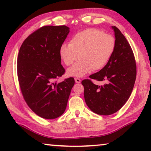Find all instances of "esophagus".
I'll use <instances>...</instances> for the list:
<instances>
[{"mask_svg": "<svg viewBox=\"0 0 151 151\" xmlns=\"http://www.w3.org/2000/svg\"><path fill=\"white\" fill-rule=\"evenodd\" d=\"M75 82H76V83H80L81 81V79L78 78H75Z\"/></svg>", "mask_w": 151, "mask_h": 151, "instance_id": "34e87169", "label": "esophagus"}]
</instances>
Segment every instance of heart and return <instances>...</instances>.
<instances>
[{
  "mask_svg": "<svg viewBox=\"0 0 151 151\" xmlns=\"http://www.w3.org/2000/svg\"><path fill=\"white\" fill-rule=\"evenodd\" d=\"M116 41L113 36L100 30L88 29L75 34L69 44L60 47L59 55L66 65L69 66L81 58L67 70V75L81 77L91 70L104 68L114 54Z\"/></svg>",
  "mask_w": 151,
  "mask_h": 151,
  "instance_id": "heart-1",
  "label": "heart"
}]
</instances>
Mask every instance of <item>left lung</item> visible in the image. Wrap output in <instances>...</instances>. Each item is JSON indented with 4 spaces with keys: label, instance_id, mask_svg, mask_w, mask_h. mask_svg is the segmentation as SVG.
Returning a JSON list of instances; mask_svg holds the SVG:
<instances>
[{
    "label": "left lung",
    "instance_id": "obj_1",
    "mask_svg": "<svg viewBox=\"0 0 151 151\" xmlns=\"http://www.w3.org/2000/svg\"><path fill=\"white\" fill-rule=\"evenodd\" d=\"M112 28L116 41L114 54L103 68L89 76L104 84L97 85L90 79L82 81L86 104L101 115H111L122 108L131 96L137 76L136 61L131 46L118 28Z\"/></svg>",
    "mask_w": 151,
    "mask_h": 151
}]
</instances>
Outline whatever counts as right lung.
I'll return each mask as SVG.
<instances>
[{
	"mask_svg": "<svg viewBox=\"0 0 151 151\" xmlns=\"http://www.w3.org/2000/svg\"><path fill=\"white\" fill-rule=\"evenodd\" d=\"M69 28L45 26L30 35L22 42L17 58V75L21 93L30 109L38 116L54 119L64 113L73 77L57 83L65 73L61 65L59 48Z\"/></svg>",
	"mask_w": 151,
	"mask_h": 151,
	"instance_id": "add662e5",
	"label": "right lung"
}]
</instances>
